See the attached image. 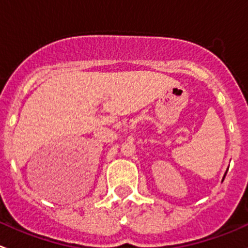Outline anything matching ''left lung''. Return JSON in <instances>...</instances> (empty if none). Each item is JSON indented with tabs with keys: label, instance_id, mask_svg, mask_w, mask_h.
Wrapping results in <instances>:
<instances>
[{
	"label": "left lung",
	"instance_id": "1",
	"mask_svg": "<svg viewBox=\"0 0 248 248\" xmlns=\"http://www.w3.org/2000/svg\"><path fill=\"white\" fill-rule=\"evenodd\" d=\"M224 177H226V174H224ZM224 177H223V178H224Z\"/></svg>",
	"mask_w": 248,
	"mask_h": 248
}]
</instances>
